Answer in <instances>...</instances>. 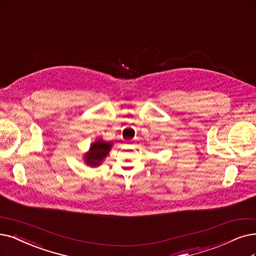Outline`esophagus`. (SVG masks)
I'll use <instances>...</instances> for the list:
<instances>
[{
  "label": "esophagus",
  "instance_id": "obj_1",
  "mask_svg": "<svg viewBox=\"0 0 256 256\" xmlns=\"http://www.w3.org/2000/svg\"><path fill=\"white\" fill-rule=\"evenodd\" d=\"M132 142H134V140H126L127 145H130V144H132Z\"/></svg>",
  "mask_w": 256,
  "mask_h": 256
}]
</instances>
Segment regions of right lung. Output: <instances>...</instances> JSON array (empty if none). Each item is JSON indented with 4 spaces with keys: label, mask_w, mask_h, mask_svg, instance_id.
<instances>
[{
    "label": "right lung",
    "mask_w": 256,
    "mask_h": 256,
    "mask_svg": "<svg viewBox=\"0 0 256 256\" xmlns=\"http://www.w3.org/2000/svg\"><path fill=\"white\" fill-rule=\"evenodd\" d=\"M114 145V142H105L104 140H98L90 145L89 150L84 153L83 160L86 165L89 167H98L102 165L106 156L109 154V151Z\"/></svg>",
    "instance_id": "obj_1"
}]
</instances>
